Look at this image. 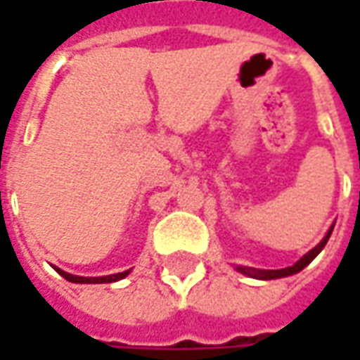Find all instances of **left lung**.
<instances>
[{
    "label": "left lung",
    "instance_id": "left-lung-1",
    "mask_svg": "<svg viewBox=\"0 0 360 360\" xmlns=\"http://www.w3.org/2000/svg\"><path fill=\"white\" fill-rule=\"evenodd\" d=\"M333 226H335V224H332V227L328 229V233L324 235V239L318 243L314 249H310L307 255H302V257L299 258L293 266H287V268H281V270H260V268H249V266H237L235 270L241 271V274H245V276H249V278H255V279H278V278H287V276H293V274H299L302 268H307V266H309L310 262L320 255V250L324 249L326 243H328V239H330V235H332L333 231Z\"/></svg>",
    "mask_w": 360,
    "mask_h": 360
}]
</instances>
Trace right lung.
<instances>
[{
  "label": "right lung",
  "mask_w": 360,
  "mask_h": 360,
  "mask_svg": "<svg viewBox=\"0 0 360 360\" xmlns=\"http://www.w3.org/2000/svg\"><path fill=\"white\" fill-rule=\"evenodd\" d=\"M56 268V266H53ZM61 278H65L67 281H71V283H111V281H119V279L127 278L131 270L125 271H119V274H111V276H102V278H84V276H73V274H69V271H63L56 268Z\"/></svg>",
  "instance_id": "obj_1"
}]
</instances>
